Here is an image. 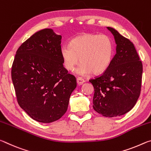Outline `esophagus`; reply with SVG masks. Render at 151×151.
<instances>
[{"label": "esophagus", "instance_id": "34e87169", "mask_svg": "<svg viewBox=\"0 0 151 151\" xmlns=\"http://www.w3.org/2000/svg\"><path fill=\"white\" fill-rule=\"evenodd\" d=\"M76 82H77V84L78 85H82L83 84L85 83V81H84V79H83L82 78H80V77H78L77 79H76Z\"/></svg>", "mask_w": 151, "mask_h": 151}]
</instances>
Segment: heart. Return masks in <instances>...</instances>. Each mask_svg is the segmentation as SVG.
<instances>
[{
  "label": "heart",
  "mask_w": 151,
  "mask_h": 151,
  "mask_svg": "<svg viewBox=\"0 0 151 151\" xmlns=\"http://www.w3.org/2000/svg\"><path fill=\"white\" fill-rule=\"evenodd\" d=\"M114 54V43L109 35L85 33L70 40V45L60 48V56L66 70L72 71L79 62L76 70L81 76L92 71L99 74L105 71L111 63Z\"/></svg>",
  "instance_id": "b5f03b06"
}]
</instances>
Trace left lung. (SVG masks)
<instances>
[{
  "mask_svg": "<svg viewBox=\"0 0 151 151\" xmlns=\"http://www.w3.org/2000/svg\"><path fill=\"white\" fill-rule=\"evenodd\" d=\"M116 55L103 75L91 79L94 89L93 109L106 117L123 115L134 106L141 88L142 65L134 45L115 29Z\"/></svg>",
  "mask_w": 151,
  "mask_h": 151,
  "instance_id": "1",
  "label": "left lung"
}]
</instances>
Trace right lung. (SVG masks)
Wrapping results in <instances>:
<instances>
[{"mask_svg":"<svg viewBox=\"0 0 151 151\" xmlns=\"http://www.w3.org/2000/svg\"><path fill=\"white\" fill-rule=\"evenodd\" d=\"M61 39L52 29L37 32L18 48L12 66L18 103L40 122L60 119L76 87V78L63 66Z\"/></svg>","mask_w":151,"mask_h":151,"instance_id":"add662e5","label":"right lung"}]
</instances>
